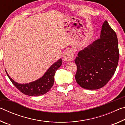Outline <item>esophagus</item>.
<instances>
[{
  "instance_id": "1",
  "label": "esophagus",
  "mask_w": 125,
  "mask_h": 125,
  "mask_svg": "<svg viewBox=\"0 0 125 125\" xmlns=\"http://www.w3.org/2000/svg\"><path fill=\"white\" fill-rule=\"evenodd\" d=\"M73 58L74 53L73 52V51L71 50H67L66 52H65L63 56V60L65 61V62H69V61H72Z\"/></svg>"
}]
</instances>
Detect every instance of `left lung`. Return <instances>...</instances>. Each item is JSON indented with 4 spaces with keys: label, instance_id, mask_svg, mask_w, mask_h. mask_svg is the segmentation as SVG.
Masks as SVG:
<instances>
[{
    "label": "left lung",
    "instance_id": "obj_1",
    "mask_svg": "<svg viewBox=\"0 0 125 125\" xmlns=\"http://www.w3.org/2000/svg\"><path fill=\"white\" fill-rule=\"evenodd\" d=\"M118 59L117 35L105 20L100 37L80 51L75 59L77 67L76 82L86 89L95 90L103 87L115 73Z\"/></svg>",
    "mask_w": 125,
    "mask_h": 125
}]
</instances>
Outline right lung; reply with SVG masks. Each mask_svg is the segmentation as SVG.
<instances>
[{
  "label": "right lung",
  "mask_w": 125,
  "mask_h": 125,
  "mask_svg": "<svg viewBox=\"0 0 125 125\" xmlns=\"http://www.w3.org/2000/svg\"><path fill=\"white\" fill-rule=\"evenodd\" d=\"M62 65V60L60 59L57 62L53 64L47 72L39 79L30 83L21 84H18L10 78L5 71L8 77L9 78L10 81L23 94L27 95L36 96L42 95L49 92L51 88L53 85L54 80V74L56 71Z\"/></svg>",
  "instance_id": "obj_1"
}]
</instances>
